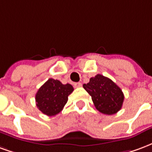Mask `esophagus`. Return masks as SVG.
<instances>
[{
  "instance_id": "1",
  "label": "esophagus",
  "mask_w": 152,
  "mask_h": 152,
  "mask_svg": "<svg viewBox=\"0 0 152 152\" xmlns=\"http://www.w3.org/2000/svg\"><path fill=\"white\" fill-rule=\"evenodd\" d=\"M82 86V84L80 82H77V83H74V86L76 87V88H79V87H81Z\"/></svg>"
}]
</instances>
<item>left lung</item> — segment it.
Here are the masks:
<instances>
[{"label":"left lung","mask_w":152,"mask_h":152,"mask_svg":"<svg viewBox=\"0 0 152 152\" xmlns=\"http://www.w3.org/2000/svg\"><path fill=\"white\" fill-rule=\"evenodd\" d=\"M92 98L96 109L102 114L113 115L119 112L124 102V94L116 84L102 75L91 77L89 82L83 85Z\"/></svg>","instance_id":"1"}]
</instances>
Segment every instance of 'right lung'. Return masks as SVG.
<instances>
[{
    "label": "right lung",
    "mask_w": 152,
    "mask_h": 152,
    "mask_svg": "<svg viewBox=\"0 0 152 152\" xmlns=\"http://www.w3.org/2000/svg\"><path fill=\"white\" fill-rule=\"evenodd\" d=\"M70 84L63 85L58 80L50 78L38 89L36 102L38 109L48 116L58 114L68 100V96L73 92Z\"/></svg>",
    "instance_id": "1"
}]
</instances>
